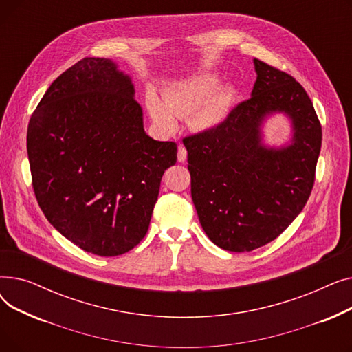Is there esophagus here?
I'll return each instance as SVG.
<instances>
[{
	"mask_svg": "<svg viewBox=\"0 0 352 352\" xmlns=\"http://www.w3.org/2000/svg\"><path fill=\"white\" fill-rule=\"evenodd\" d=\"M178 161L179 162H186L187 161V150H186V146L184 145H179L178 146Z\"/></svg>",
	"mask_w": 352,
	"mask_h": 352,
	"instance_id": "34e87169",
	"label": "esophagus"
}]
</instances>
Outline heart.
<instances>
[{"mask_svg":"<svg viewBox=\"0 0 352 352\" xmlns=\"http://www.w3.org/2000/svg\"><path fill=\"white\" fill-rule=\"evenodd\" d=\"M219 84L215 72H204L186 82L170 88L164 94V105L155 100H148V111L157 125L164 129H173L175 117H187L194 111V124L197 128L214 129L223 124L230 113L232 91L228 87L214 89Z\"/></svg>","mask_w":352,"mask_h":352,"instance_id":"obj_1","label":"heart"}]
</instances>
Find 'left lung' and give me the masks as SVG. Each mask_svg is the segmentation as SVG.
Masks as SVG:
<instances>
[{
	"instance_id": "obj_1",
	"label": "left lung",
	"mask_w": 352,
	"mask_h": 352,
	"mask_svg": "<svg viewBox=\"0 0 352 352\" xmlns=\"http://www.w3.org/2000/svg\"><path fill=\"white\" fill-rule=\"evenodd\" d=\"M254 67L251 98L219 126L182 140L201 227L215 245L232 252L271 243L298 217L316 179L322 140L302 85L256 58ZM272 113L290 118L287 146L262 141L263 121Z\"/></svg>"
}]
</instances>
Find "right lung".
Masks as SVG:
<instances>
[{"mask_svg":"<svg viewBox=\"0 0 352 352\" xmlns=\"http://www.w3.org/2000/svg\"><path fill=\"white\" fill-rule=\"evenodd\" d=\"M131 77L87 57L55 80L31 116L27 151L34 192L50 224L100 256L145 236L177 144L144 131Z\"/></svg>","mask_w":352,"mask_h":352,"instance_id":"obj_1","label":"right lung"}]
</instances>
